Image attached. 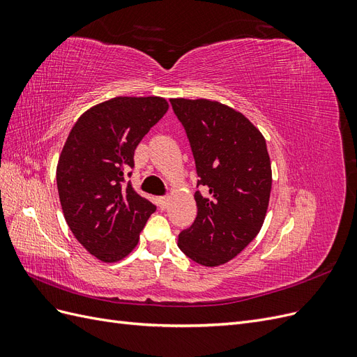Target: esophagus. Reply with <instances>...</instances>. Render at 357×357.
Here are the masks:
<instances>
[{
	"instance_id": "34e87169",
	"label": "esophagus",
	"mask_w": 357,
	"mask_h": 357,
	"mask_svg": "<svg viewBox=\"0 0 357 357\" xmlns=\"http://www.w3.org/2000/svg\"><path fill=\"white\" fill-rule=\"evenodd\" d=\"M168 204H169V199L167 197H160L158 199V205H159L160 210H167L168 208Z\"/></svg>"
}]
</instances>
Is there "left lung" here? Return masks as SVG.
I'll use <instances>...</instances> for the list:
<instances>
[{"label":"left lung","instance_id":"obj_1","mask_svg":"<svg viewBox=\"0 0 357 357\" xmlns=\"http://www.w3.org/2000/svg\"><path fill=\"white\" fill-rule=\"evenodd\" d=\"M185 126L198 186V214L178 235V247L204 266L229 262L261 231L271 195V160L262 132L232 107L211 100L172 98Z\"/></svg>","mask_w":357,"mask_h":357}]
</instances>
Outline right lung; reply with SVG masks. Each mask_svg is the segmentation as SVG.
Returning <instances> with one entry per match:
<instances>
[{"instance_id":"add662e5","label":"right lung","mask_w":357,"mask_h":357,"mask_svg":"<svg viewBox=\"0 0 357 357\" xmlns=\"http://www.w3.org/2000/svg\"><path fill=\"white\" fill-rule=\"evenodd\" d=\"M168 107L160 96H116L86 110L62 147L56 185L63 218L101 262H119L131 253L156 210L125 178L138 143Z\"/></svg>"}]
</instances>
